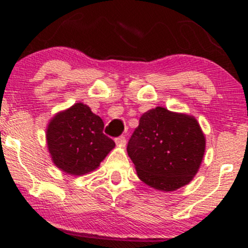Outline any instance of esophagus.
I'll use <instances>...</instances> for the list:
<instances>
[{
    "label": "esophagus",
    "instance_id": "esophagus-1",
    "mask_svg": "<svg viewBox=\"0 0 248 248\" xmlns=\"http://www.w3.org/2000/svg\"><path fill=\"white\" fill-rule=\"evenodd\" d=\"M115 143L118 144L119 147H124V146H126V138H124V136L116 138L115 139Z\"/></svg>",
    "mask_w": 248,
    "mask_h": 248
}]
</instances>
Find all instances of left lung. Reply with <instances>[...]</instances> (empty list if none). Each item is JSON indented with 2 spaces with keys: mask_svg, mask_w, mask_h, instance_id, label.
<instances>
[{
  "mask_svg": "<svg viewBox=\"0 0 248 248\" xmlns=\"http://www.w3.org/2000/svg\"><path fill=\"white\" fill-rule=\"evenodd\" d=\"M205 144L195 116L156 107L141 115L127 153L143 183L170 192L192 181L203 161Z\"/></svg>",
  "mask_w": 248,
  "mask_h": 248,
  "instance_id": "left-lung-1",
  "label": "left lung"
}]
</instances>
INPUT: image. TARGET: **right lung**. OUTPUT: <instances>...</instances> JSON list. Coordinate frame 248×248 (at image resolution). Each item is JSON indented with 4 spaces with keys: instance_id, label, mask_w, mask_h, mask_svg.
I'll return each instance as SVG.
<instances>
[{
    "instance_id": "right-lung-1",
    "label": "right lung",
    "mask_w": 248,
    "mask_h": 248,
    "mask_svg": "<svg viewBox=\"0 0 248 248\" xmlns=\"http://www.w3.org/2000/svg\"><path fill=\"white\" fill-rule=\"evenodd\" d=\"M102 129V119L82 102L57 113L46 127L47 150L53 164L71 176L98 169L115 147Z\"/></svg>"
}]
</instances>
